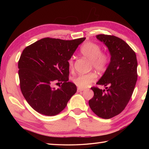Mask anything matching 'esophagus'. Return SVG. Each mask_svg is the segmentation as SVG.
I'll list each match as a JSON object with an SVG mask.
<instances>
[{
	"mask_svg": "<svg viewBox=\"0 0 149 149\" xmlns=\"http://www.w3.org/2000/svg\"><path fill=\"white\" fill-rule=\"evenodd\" d=\"M84 90V88H77V91H78V92H80V91H83Z\"/></svg>",
	"mask_w": 149,
	"mask_h": 149,
	"instance_id": "esophagus-1",
	"label": "esophagus"
}]
</instances>
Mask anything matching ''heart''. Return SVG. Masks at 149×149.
<instances>
[{"label":"heart","instance_id":"obj_1","mask_svg":"<svg viewBox=\"0 0 149 149\" xmlns=\"http://www.w3.org/2000/svg\"><path fill=\"white\" fill-rule=\"evenodd\" d=\"M101 47L96 43L88 42L84 43L80 49V52L91 61V66L99 73H103L106 70L109 63V56L106 52H101ZM70 68H73V59H69ZM97 76L93 72L86 74H80L72 79V82L77 86L81 88H86L96 80Z\"/></svg>","mask_w":149,"mask_h":149}]
</instances>
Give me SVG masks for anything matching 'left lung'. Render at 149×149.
I'll return each mask as SVG.
<instances>
[{
    "label": "left lung",
    "instance_id": "8db88e82",
    "mask_svg": "<svg viewBox=\"0 0 149 149\" xmlns=\"http://www.w3.org/2000/svg\"><path fill=\"white\" fill-rule=\"evenodd\" d=\"M96 37L108 48L111 61L97 83L106 89L91 88L94 95L89 106L98 116L109 119L121 113L130 100L137 81L138 62L134 51L123 40L106 34Z\"/></svg>",
    "mask_w": 149,
    "mask_h": 149
}]
</instances>
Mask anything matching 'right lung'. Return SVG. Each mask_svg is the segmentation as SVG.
<instances>
[{
	"label": "right lung",
	"instance_id": "obj_1",
	"mask_svg": "<svg viewBox=\"0 0 149 149\" xmlns=\"http://www.w3.org/2000/svg\"><path fill=\"white\" fill-rule=\"evenodd\" d=\"M86 38L63 40L45 38L27 46L18 61L21 91L28 104L39 113L58 115L76 93L77 87L68 82V60ZM63 83L58 89L54 81Z\"/></svg>",
	"mask_w": 149,
	"mask_h": 149
}]
</instances>
